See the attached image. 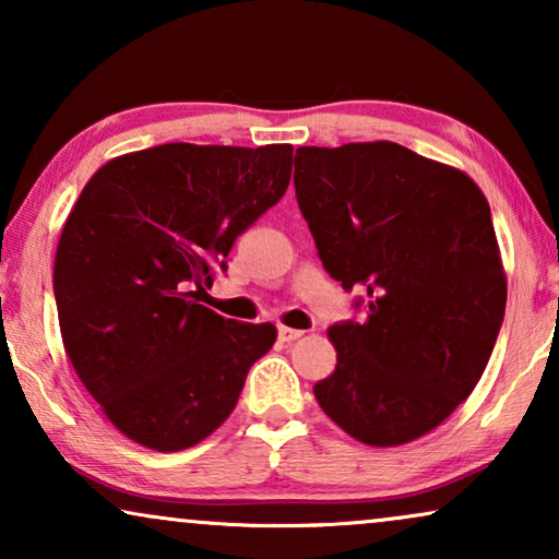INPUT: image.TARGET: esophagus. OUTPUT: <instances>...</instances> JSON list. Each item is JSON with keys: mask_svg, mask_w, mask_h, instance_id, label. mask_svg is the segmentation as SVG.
<instances>
[{"mask_svg": "<svg viewBox=\"0 0 559 559\" xmlns=\"http://www.w3.org/2000/svg\"><path fill=\"white\" fill-rule=\"evenodd\" d=\"M305 331H300V328H287V325H280V341L285 343H293L297 338H302Z\"/></svg>", "mask_w": 559, "mask_h": 559, "instance_id": "obj_1", "label": "esophagus"}]
</instances>
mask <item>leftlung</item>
Listing matches in <instances>:
<instances>
[{"mask_svg": "<svg viewBox=\"0 0 559 559\" xmlns=\"http://www.w3.org/2000/svg\"><path fill=\"white\" fill-rule=\"evenodd\" d=\"M295 193L328 274L366 293L364 323L328 328L318 404L364 445L423 438L478 384L507 308L486 195L386 140L297 147Z\"/></svg>", "mask_w": 559, "mask_h": 559, "instance_id": "obj_1", "label": "left lung"}]
</instances>
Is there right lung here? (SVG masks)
Listing matches in <instances>:
<instances>
[{
	"mask_svg": "<svg viewBox=\"0 0 559 559\" xmlns=\"http://www.w3.org/2000/svg\"><path fill=\"white\" fill-rule=\"evenodd\" d=\"M293 144L170 142L98 167L60 231L52 289L66 354L129 440L178 453L239 402L272 323L198 305L234 241L285 195Z\"/></svg>",
	"mask_w": 559,
	"mask_h": 559,
	"instance_id": "obj_1",
	"label": "right lung"
}]
</instances>
